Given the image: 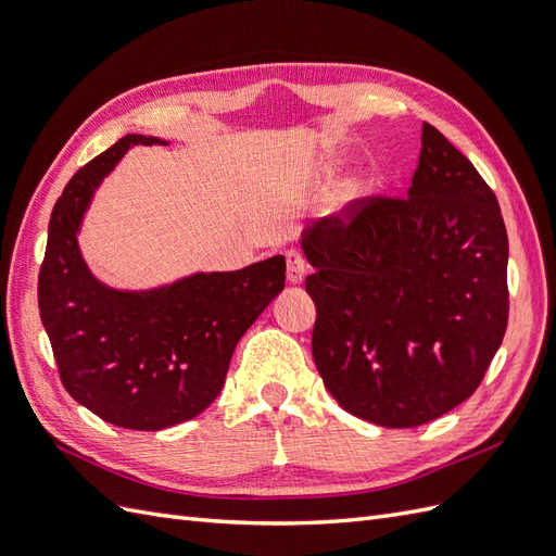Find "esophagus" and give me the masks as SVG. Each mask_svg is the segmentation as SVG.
<instances>
[{
	"instance_id": "esophagus-1",
	"label": "esophagus",
	"mask_w": 556,
	"mask_h": 556,
	"mask_svg": "<svg viewBox=\"0 0 556 556\" xmlns=\"http://www.w3.org/2000/svg\"><path fill=\"white\" fill-rule=\"evenodd\" d=\"M285 260H288V280L292 285L304 282L306 274H308V262L304 260L299 250H288L285 252Z\"/></svg>"
}]
</instances>
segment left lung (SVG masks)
Returning a JSON list of instances; mask_svg holds the SVG:
<instances>
[{
    "label": "left lung",
    "mask_w": 556,
    "mask_h": 556,
    "mask_svg": "<svg viewBox=\"0 0 556 556\" xmlns=\"http://www.w3.org/2000/svg\"><path fill=\"white\" fill-rule=\"evenodd\" d=\"M313 266V359L350 415L408 429L457 408L508 325L498 201L443 134L422 125L406 199H368L301 231Z\"/></svg>",
    "instance_id": "obj_1"
}]
</instances>
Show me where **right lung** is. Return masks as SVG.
<instances>
[{"label":"right lung","mask_w":556,"mask_h":556,"mask_svg":"<svg viewBox=\"0 0 556 556\" xmlns=\"http://www.w3.org/2000/svg\"><path fill=\"white\" fill-rule=\"evenodd\" d=\"M127 134L70 180L48 223L39 313L64 390L104 422L160 431L204 413L220 394L233 348L285 288V257L239 271H197L148 290L99 280L78 233L102 180L131 146Z\"/></svg>","instance_id":"obj_1"}]
</instances>
